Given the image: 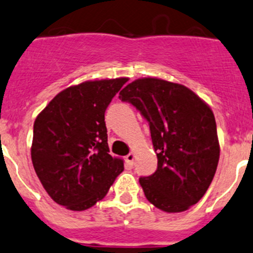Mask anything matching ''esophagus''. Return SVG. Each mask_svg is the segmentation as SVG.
Wrapping results in <instances>:
<instances>
[{"label": "esophagus", "instance_id": "1", "mask_svg": "<svg viewBox=\"0 0 253 253\" xmlns=\"http://www.w3.org/2000/svg\"><path fill=\"white\" fill-rule=\"evenodd\" d=\"M134 158H136V154H134L133 152H131V153H129L128 156H126V164H127V166H128V167L133 166Z\"/></svg>", "mask_w": 253, "mask_h": 253}]
</instances>
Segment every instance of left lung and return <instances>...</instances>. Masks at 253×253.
I'll return each instance as SVG.
<instances>
[{
	"label": "left lung",
	"instance_id": "obj_1",
	"mask_svg": "<svg viewBox=\"0 0 253 253\" xmlns=\"http://www.w3.org/2000/svg\"><path fill=\"white\" fill-rule=\"evenodd\" d=\"M149 122L158 167L139 178L147 200L166 212L197 204L211 184L220 158L216 122L209 105L178 83L141 78L120 91Z\"/></svg>",
	"mask_w": 253,
	"mask_h": 253
}]
</instances>
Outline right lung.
I'll return each mask as SVG.
<instances>
[{
  "mask_svg": "<svg viewBox=\"0 0 253 253\" xmlns=\"http://www.w3.org/2000/svg\"><path fill=\"white\" fill-rule=\"evenodd\" d=\"M128 78L87 80L51 99L34 121V170L49 197L73 211L102 200L124 170L109 153L105 111Z\"/></svg>",
  "mask_w": 253,
  "mask_h": 253,
  "instance_id": "1",
  "label": "right lung"
}]
</instances>
